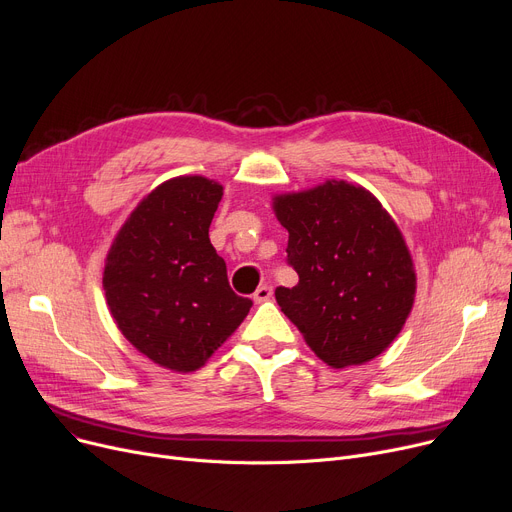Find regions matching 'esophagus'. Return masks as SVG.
I'll list each match as a JSON object with an SVG mask.
<instances>
[{
    "instance_id": "34e87169",
    "label": "esophagus",
    "mask_w": 512,
    "mask_h": 512,
    "mask_svg": "<svg viewBox=\"0 0 512 512\" xmlns=\"http://www.w3.org/2000/svg\"><path fill=\"white\" fill-rule=\"evenodd\" d=\"M272 294H274V288H272L270 284H261V286L255 290V294H253V301H255V303L270 301Z\"/></svg>"
}]
</instances>
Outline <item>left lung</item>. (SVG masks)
I'll use <instances>...</instances> for the list:
<instances>
[{
    "mask_svg": "<svg viewBox=\"0 0 512 512\" xmlns=\"http://www.w3.org/2000/svg\"><path fill=\"white\" fill-rule=\"evenodd\" d=\"M288 230L286 261L299 274L276 301L311 351L342 369L378 357L405 326L415 270L398 226L365 188L330 180L276 197Z\"/></svg>",
    "mask_w": 512,
    "mask_h": 512,
    "instance_id": "obj_1",
    "label": "left lung"
}]
</instances>
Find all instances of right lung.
<instances>
[{
	"mask_svg": "<svg viewBox=\"0 0 512 512\" xmlns=\"http://www.w3.org/2000/svg\"><path fill=\"white\" fill-rule=\"evenodd\" d=\"M222 186L180 176L149 193L107 253L103 288L126 340L161 367L195 371L251 309L209 240Z\"/></svg>",
	"mask_w": 512,
	"mask_h": 512,
	"instance_id": "obj_1",
	"label": "right lung"
}]
</instances>
